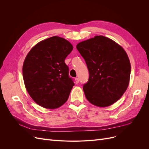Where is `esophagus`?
I'll return each mask as SVG.
<instances>
[{"instance_id":"obj_1","label":"esophagus","mask_w":149,"mask_h":149,"mask_svg":"<svg viewBox=\"0 0 149 149\" xmlns=\"http://www.w3.org/2000/svg\"><path fill=\"white\" fill-rule=\"evenodd\" d=\"M75 83H76V84H78V83H79V79L78 78H75Z\"/></svg>"}]
</instances>
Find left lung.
<instances>
[{"label": "left lung", "mask_w": 149, "mask_h": 149, "mask_svg": "<svg viewBox=\"0 0 149 149\" xmlns=\"http://www.w3.org/2000/svg\"><path fill=\"white\" fill-rule=\"evenodd\" d=\"M76 48L89 70V80L83 88L88 101L101 107L113 104L129 84L127 54L118 43L102 35L79 42Z\"/></svg>", "instance_id": "left-lung-1"}]
</instances>
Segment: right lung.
<instances>
[{
    "instance_id": "1",
    "label": "right lung",
    "mask_w": 149,
    "mask_h": 149,
    "mask_svg": "<svg viewBox=\"0 0 149 149\" xmlns=\"http://www.w3.org/2000/svg\"><path fill=\"white\" fill-rule=\"evenodd\" d=\"M73 45L66 39L54 36L38 42L24 62L23 78L32 100L47 109H56L68 99L74 86L65 64Z\"/></svg>"
}]
</instances>
